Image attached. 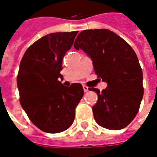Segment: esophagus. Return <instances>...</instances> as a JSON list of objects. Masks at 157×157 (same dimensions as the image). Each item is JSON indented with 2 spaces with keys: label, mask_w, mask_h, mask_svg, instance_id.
<instances>
[{
  "label": "esophagus",
  "mask_w": 157,
  "mask_h": 157,
  "mask_svg": "<svg viewBox=\"0 0 157 157\" xmlns=\"http://www.w3.org/2000/svg\"><path fill=\"white\" fill-rule=\"evenodd\" d=\"M83 89H84V91H85V92H87V91H89V87L85 86V85H84V86H83Z\"/></svg>",
  "instance_id": "1"
}]
</instances>
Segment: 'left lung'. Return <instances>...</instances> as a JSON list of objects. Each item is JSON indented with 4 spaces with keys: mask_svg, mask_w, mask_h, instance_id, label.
Returning <instances> with one entry per match:
<instances>
[{
    "mask_svg": "<svg viewBox=\"0 0 157 157\" xmlns=\"http://www.w3.org/2000/svg\"><path fill=\"white\" fill-rule=\"evenodd\" d=\"M74 48L90 57L98 77L108 85L101 93L89 89L98 96L93 107L96 122L110 130L127 127L137 114L144 95L143 73L134 50L121 36L105 29L81 32Z\"/></svg>",
    "mask_w": 157,
    "mask_h": 157,
    "instance_id": "1",
    "label": "left lung"
}]
</instances>
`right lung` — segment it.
I'll return each instance as SVG.
<instances>
[{"instance_id":"obj_1","label":"right lung","mask_w":157,"mask_h":157,"mask_svg":"<svg viewBox=\"0 0 157 157\" xmlns=\"http://www.w3.org/2000/svg\"><path fill=\"white\" fill-rule=\"evenodd\" d=\"M78 31L52 33L34 42L24 54L17 78L20 102L30 121L41 131L58 133L68 129L75 109L84 96L81 84L63 85L62 60Z\"/></svg>"}]
</instances>
